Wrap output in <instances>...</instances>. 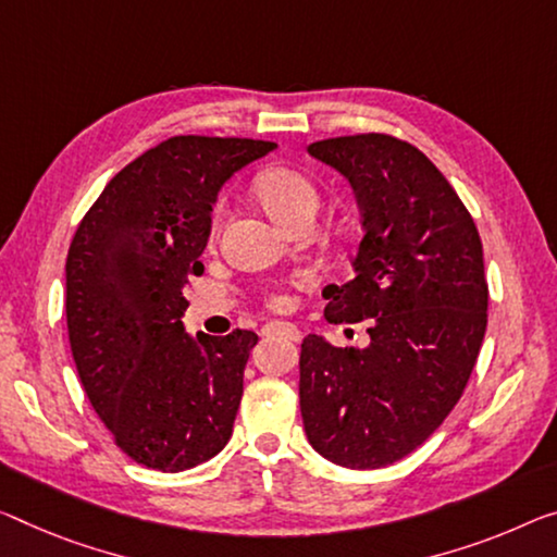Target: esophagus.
Instances as JSON below:
<instances>
[{
	"instance_id": "esophagus-1",
	"label": "esophagus",
	"mask_w": 557,
	"mask_h": 557,
	"mask_svg": "<svg viewBox=\"0 0 557 557\" xmlns=\"http://www.w3.org/2000/svg\"><path fill=\"white\" fill-rule=\"evenodd\" d=\"M263 336H286L290 341H298L301 338V331H298L294 323H286V321H271L263 326Z\"/></svg>"
}]
</instances>
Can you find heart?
<instances>
[{
    "instance_id": "1",
    "label": "heart",
    "mask_w": 557,
    "mask_h": 557,
    "mask_svg": "<svg viewBox=\"0 0 557 557\" xmlns=\"http://www.w3.org/2000/svg\"><path fill=\"white\" fill-rule=\"evenodd\" d=\"M253 189L271 216L286 226H294L296 221H301L306 216L313 219V213L319 211V201H321L319 186H315L311 178L298 169H290V166L263 169L261 174L256 176ZM226 213H228L226 201L224 199L216 201V207L211 211V224H209L211 238L219 234ZM267 304L273 308H281L286 304V296L273 290V294H269Z\"/></svg>"
}]
</instances>
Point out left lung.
<instances>
[{"label": "left lung", "instance_id": "1", "mask_svg": "<svg viewBox=\"0 0 557 557\" xmlns=\"http://www.w3.org/2000/svg\"><path fill=\"white\" fill-rule=\"evenodd\" d=\"M361 203L356 273L329 286L326 321H368V348L308 336L298 398L308 443L333 463L373 470L413 453L463 396L487 323L475 221L421 149L391 134L313 141Z\"/></svg>", "mask_w": 557, "mask_h": 557}]
</instances>
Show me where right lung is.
<instances>
[{
	"label": "right lung",
	"instance_id": "obj_1",
	"mask_svg": "<svg viewBox=\"0 0 557 557\" xmlns=\"http://www.w3.org/2000/svg\"><path fill=\"white\" fill-rule=\"evenodd\" d=\"M276 144L182 134L107 184L66 253V329L84 393L136 463L164 473L216 456L234 431L253 331L191 341L184 288L201 276L221 184Z\"/></svg>",
	"mask_w": 557,
	"mask_h": 557
}]
</instances>
